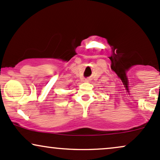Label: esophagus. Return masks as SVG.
<instances>
[{
	"label": "esophagus",
	"mask_w": 160,
	"mask_h": 160,
	"mask_svg": "<svg viewBox=\"0 0 160 160\" xmlns=\"http://www.w3.org/2000/svg\"><path fill=\"white\" fill-rule=\"evenodd\" d=\"M90 81H91V78H85V82H90Z\"/></svg>",
	"instance_id": "34e87169"
}]
</instances>
